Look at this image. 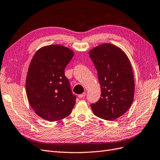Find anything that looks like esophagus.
Instances as JSON below:
<instances>
[{"mask_svg":"<svg viewBox=\"0 0 160 160\" xmlns=\"http://www.w3.org/2000/svg\"><path fill=\"white\" fill-rule=\"evenodd\" d=\"M85 96H86V92H84V93H83L82 94L79 95V98H84Z\"/></svg>","mask_w":160,"mask_h":160,"instance_id":"1","label":"esophagus"}]
</instances>
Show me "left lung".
<instances>
[{
	"label": "left lung",
	"instance_id": "obj_1",
	"mask_svg": "<svg viewBox=\"0 0 160 160\" xmlns=\"http://www.w3.org/2000/svg\"><path fill=\"white\" fill-rule=\"evenodd\" d=\"M98 71L101 97L91 104L93 114L107 120L122 116L132 103L135 80L131 64L119 47L104 43L89 52Z\"/></svg>",
	"mask_w": 160,
	"mask_h": 160
}]
</instances>
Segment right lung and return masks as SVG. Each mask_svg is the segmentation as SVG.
I'll return each mask as SVG.
<instances>
[{
  "mask_svg": "<svg viewBox=\"0 0 160 160\" xmlns=\"http://www.w3.org/2000/svg\"><path fill=\"white\" fill-rule=\"evenodd\" d=\"M74 56L72 50L58 44L42 47L28 68L25 89L35 113L50 122L66 118L75 105L76 96L64 75V68Z\"/></svg>",
  "mask_w": 160,
  "mask_h": 160,
  "instance_id": "add662e5",
  "label": "right lung"
}]
</instances>
